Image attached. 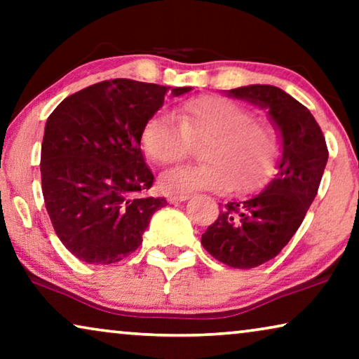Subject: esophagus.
Here are the masks:
<instances>
[{
	"label": "esophagus",
	"instance_id": "obj_1",
	"mask_svg": "<svg viewBox=\"0 0 359 359\" xmlns=\"http://www.w3.org/2000/svg\"><path fill=\"white\" fill-rule=\"evenodd\" d=\"M171 203H183V201H188L189 196L188 194H171L168 198Z\"/></svg>",
	"mask_w": 359,
	"mask_h": 359
}]
</instances>
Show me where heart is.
I'll return each mask as SVG.
<instances>
[{
	"label": "heart",
	"instance_id": "b5f03b06",
	"mask_svg": "<svg viewBox=\"0 0 359 359\" xmlns=\"http://www.w3.org/2000/svg\"><path fill=\"white\" fill-rule=\"evenodd\" d=\"M176 121L155 114L142 129L145 155L160 166L178 165L201 145L204 163L166 173L161 186L171 193L227 191L248 194L276 170L283 139L278 126L247 106L220 96H196L175 109Z\"/></svg>",
	"mask_w": 359,
	"mask_h": 359
}]
</instances>
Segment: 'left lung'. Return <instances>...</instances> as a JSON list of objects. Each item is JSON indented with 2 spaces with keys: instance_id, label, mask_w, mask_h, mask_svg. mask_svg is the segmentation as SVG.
I'll use <instances>...</instances> for the list:
<instances>
[{
  "instance_id": "left-lung-1",
  "label": "left lung",
  "mask_w": 359,
  "mask_h": 359,
  "mask_svg": "<svg viewBox=\"0 0 359 359\" xmlns=\"http://www.w3.org/2000/svg\"><path fill=\"white\" fill-rule=\"evenodd\" d=\"M229 95L266 107L283 135L276 178L252 199L220 204L219 217L201 238L217 262L248 269L279 255L301 227L320 186L328 149L311 111L279 88L252 85Z\"/></svg>"
}]
</instances>
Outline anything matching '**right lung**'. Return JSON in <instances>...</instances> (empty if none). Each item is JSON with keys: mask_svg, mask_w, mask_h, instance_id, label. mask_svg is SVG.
Here are the masks:
<instances>
[{"mask_svg": "<svg viewBox=\"0 0 359 359\" xmlns=\"http://www.w3.org/2000/svg\"><path fill=\"white\" fill-rule=\"evenodd\" d=\"M191 88H171L180 96ZM168 88L116 78L68 96L48 116L41 149L42 194L53 230L78 259L117 263L142 243L165 198L154 184L140 135Z\"/></svg>", "mask_w": 359, "mask_h": 359, "instance_id": "obj_1", "label": "right lung"}]
</instances>
